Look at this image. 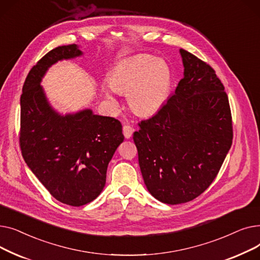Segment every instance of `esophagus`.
Instances as JSON below:
<instances>
[{
    "instance_id": "esophagus-1",
    "label": "esophagus",
    "mask_w": 260,
    "mask_h": 260,
    "mask_svg": "<svg viewBox=\"0 0 260 260\" xmlns=\"http://www.w3.org/2000/svg\"><path fill=\"white\" fill-rule=\"evenodd\" d=\"M134 131H135V129L133 128V126H131V125H128V124L123 125V135H124V137H125L126 139H129V138L132 137V135H133Z\"/></svg>"
}]
</instances>
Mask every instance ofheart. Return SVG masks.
<instances>
[{
	"label": "heart",
	"mask_w": 260,
	"mask_h": 260,
	"mask_svg": "<svg viewBox=\"0 0 260 260\" xmlns=\"http://www.w3.org/2000/svg\"><path fill=\"white\" fill-rule=\"evenodd\" d=\"M172 86V72L162 59L148 54L136 56L115 68L106 97L115 101L113 91L128 92L127 102L140 116H151L165 105Z\"/></svg>",
	"instance_id": "b5f03b06"
}]
</instances>
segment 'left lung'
I'll list each match as a JSON object with an SVG mask.
<instances>
[{
    "instance_id": "1",
    "label": "left lung",
    "mask_w": 260,
    "mask_h": 260,
    "mask_svg": "<svg viewBox=\"0 0 260 260\" xmlns=\"http://www.w3.org/2000/svg\"><path fill=\"white\" fill-rule=\"evenodd\" d=\"M183 78L160 111L134 133L146 188L156 199L179 204L206 190L233 140L228 94L213 68L180 49Z\"/></svg>"
}]
</instances>
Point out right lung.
I'll use <instances>...</instances> for the list:
<instances>
[{"label": "right lung", "instance_id": "obj_1", "mask_svg": "<svg viewBox=\"0 0 260 260\" xmlns=\"http://www.w3.org/2000/svg\"><path fill=\"white\" fill-rule=\"evenodd\" d=\"M82 53L76 44L47 52L27 75L21 94L22 156L50 195L72 207L100 195L108 163L124 140L117 119L94 115L88 108L63 116L47 101L40 83L48 68Z\"/></svg>", "mask_w": 260, "mask_h": 260}]
</instances>
